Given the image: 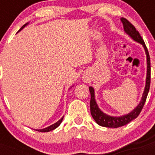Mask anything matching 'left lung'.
I'll list each match as a JSON object with an SVG mask.
<instances>
[{"label": "left lung", "instance_id": "left-lung-1", "mask_svg": "<svg viewBox=\"0 0 155 155\" xmlns=\"http://www.w3.org/2000/svg\"><path fill=\"white\" fill-rule=\"evenodd\" d=\"M121 21L124 25V28L125 31L130 35L131 38L134 39L137 42H140L142 44L144 47L145 52L147 54V80H146V86H145V89L143 91V97L142 99L140 102L139 105L137 106V108L130 113L124 116H120V117H113V116H108L103 113L102 111L98 109V105H97L95 100H94V89L92 87H89L90 94H91V101H90V110H91V114L92 116L93 119L95 120L98 125L102 126L105 127H110V128H117V127H122L126 124H129L130 122L132 121L133 120L136 119L140 115L143 109V105H144L146 99H147V94H148L149 89H150V56H149L148 50L144 43V41L142 39L141 35L139 33V31L136 29V28L131 24L127 19L122 18Z\"/></svg>", "mask_w": 155, "mask_h": 155}]
</instances>
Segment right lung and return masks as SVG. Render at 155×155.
<instances>
[{
  "mask_svg": "<svg viewBox=\"0 0 155 155\" xmlns=\"http://www.w3.org/2000/svg\"><path fill=\"white\" fill-rule=\"evenodd\" d=\"M27 24H25V25H23V26L21 27V28H20V30H21V28H24V27ZM20 30H19V31H20ZM63 118H64V117H62V118H61V120H59V121H57V123H56V124H53V125H51V126H50V127H46V128H45V129H42V130H37V131H39V132H49V131L53 130H54V129H56V128H57V127H58L59 126H60V124H61V122H62Z\"/></svg>",
  "mask_w": 155,
  "mask_h": 155,
  "instance_id": "add662e5",
  "label": "right lung"
}]
</instances>
